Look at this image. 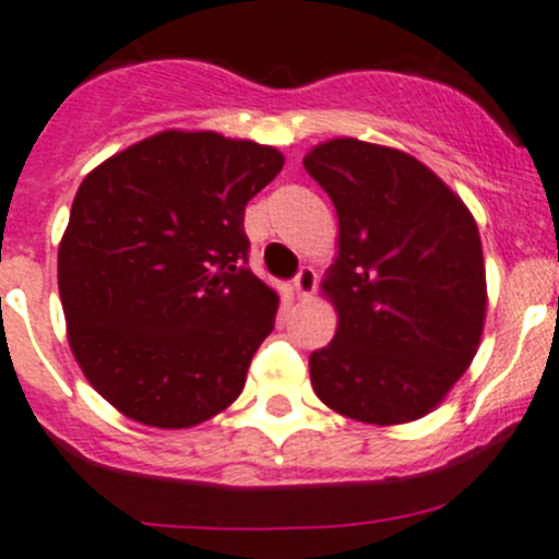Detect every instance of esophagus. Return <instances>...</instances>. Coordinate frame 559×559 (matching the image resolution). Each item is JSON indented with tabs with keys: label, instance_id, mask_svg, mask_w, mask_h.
<instances>
[{
	"label": "esophagus",
	"instance_id": "esophagus-1",
	"mask_svg": "<svg viewBox=\"0 0 559 559\" xmlns=\"http://www.w3.org/2000/svg\"><path fill=\"white\" fill-rule=\"evenodd\" d=\"M316 289V273L313 267H300V273L295 275V292L300 300H308Z\"/></svg>",
	"mask_w": 559,
	"mask_h": 559
}]
</instances>
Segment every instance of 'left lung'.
<instances>
[{
  "label": "left lung",
  "mask_w": 559,
  "mask_h": 559,
  "mask_svg": "<svg viewBox=\"0 0 559 559\" xmlns=\"http://www.w3.org/2000/svg\"><path fill=\"white\" fill-rule=\"evenodd\" d=\"M337 211V259L321 289L335 341L311 354L324 405L368 425L430 414L476 357L487 313L478 227L430 167L337 138L302 159Z\"/></svg>",
  "instance_id": "8db88e82"
}]
</instances>
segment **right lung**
<instances>
[{"instance_id": "add662e5", "label": "right lung", "mask_w": 559, "mask_h": 559, "mask_svg": "<svg viewBox=\"0 0 559 559\" xmlns=\"http://www.w3.org/2000/svg\"><path fill=\"white\" fill-rule=\"evenodd\" d=\"M281 151L216 132H159L83 178L59 246L72 354L140 425L180 430L243 392L278 295L248 270L246 205Z\"/></svg>"}]
</instances>
